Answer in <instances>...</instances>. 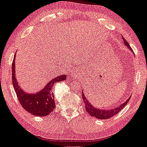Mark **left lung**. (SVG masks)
I'll use <instances>...</instances> for the list:
<instances>
[{
	"mask_svg": "<svg viewBox=\"0 0 147 147\" xmlns=\"http://www.w3.org/2000/svg\"><path fill=\"white\" fill-rule=\"evenodd\" d=\"M123 39L124 44L132 52V49H131L130 45L129 43L125 40V39L123 37ZM82 97H83V101H84V105L85 107H86V111L91 116H93V117L98 118V119H108V118H110L113 117V116L118 113V112H120L121 110L123 109V107L127 105V103L128 102V101L130 100V97H129L127 99V100H126V102H125L124 103L121 104L120 106H118L117 107L114 109H97L96 107H93V106L91 105L90 102L88 101V99H87L86 97L84 95V93H83V91H82Z\"/></svg>",
	"mask_w": 147,
	"mask_h": 147,
	"instance_id": "left-lung-1",
	"label": "left lung"
}]
</instances>
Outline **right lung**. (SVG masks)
Segmentation results:
<instances>
[{"instance_id":"1","label":"right lung","mask_w":147,"mask_h":147,"mask_svg":"<svg viewBox=\"0 0 147 147\" xmlns=\"http://www.w3.org/2000/svg\"><path fill=\"white\" fill-rule=\"evenodd\" d=\"M15 55L12 64V83L17 98L22 107L31 114L37 116H45L55 108V102L52 92L55 83L65 80L67 75H60L47 83L45 88L36 93H28L20 86L15 74Z\"/></svg>"}]
</instances>
